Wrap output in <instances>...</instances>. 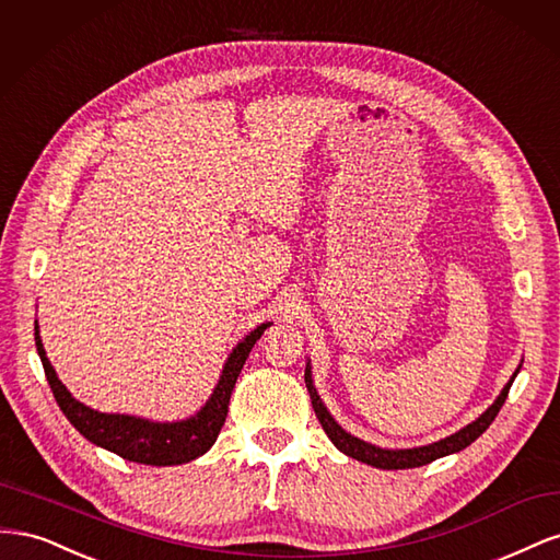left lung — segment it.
<instances>
[{
    "label": "left lung",
    "instance_id": "left-lung-1",
    "mask_svg": "<svg viewBox=\"0 0 560 560\" xmlns=\"http://www.w3.org/2000/svg\"><path fill=\"white\" fill-rule=\"evenodd\" d=\"M516 374H518V369L514 371V376L510 378V383H506V385L502 387L500 397H498L493 404H490L488 409H486L477 420L469 422L467 428H463L460 432H455V434L442 439V442H434V444H430V446L401 448V451H389V448H381V446H374V444H366V442H362V439L348 434L341 425H338V422L331 418V413L327 411V406L322 404V399H319V395H317V389H315V385H313L311 364H306V387H308V393H311V401H313V409H315V416H317V420H319V425H322V430L327 432V436L331 439V444H334L338 451L350 455V457H354V460L366 463V465H371V467H381V469H411V467L430 465L432 460H436V457H444V455L457 453V451L467 448L471 442H477V439L490 428V422H493L495 416L500 413L506 395H510V387H512Z\"/></svg>",
    "mask_w": 560,
    "mask_h": 560
}]
</instances>
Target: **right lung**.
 Instances as JSON below:
<instances>
[{
  "label": "right lung",
  "mask_w": 560,
  "mask_h": 560,
  "mask_svg": "<svg viewBox=\"0 0 560 560\" xmlns=\"http://www.w3.org/2000/svg\"><path fill=\"white\" fill-rule=\"evenodd\" d=\"M266 327H270V322L249 331L243 341L233 348V352L229 354V360L224 364L222 376H219L214 393L210 395L206 406H202L196 416L177 420V422H154V420H144L135 416L100 413L89 409L86 404L74 399L70 395V389H67L56 376V369L50 366L46 358L39 327H35V343L44 364L46 381L50 389H54V397L60 406V411L83 436L89 439V442L121 455L124 460H130V463L165 467V465L191 463L202 453H208L210 446L217 442V436L222 432V425L229 413V399L235 387V381H238L241 369L249 358V350L259 341Z\"/></svg>",
  "instance_id": "1"
}]
</instances>
